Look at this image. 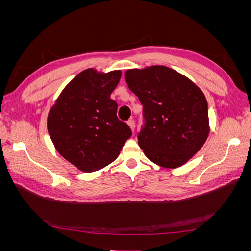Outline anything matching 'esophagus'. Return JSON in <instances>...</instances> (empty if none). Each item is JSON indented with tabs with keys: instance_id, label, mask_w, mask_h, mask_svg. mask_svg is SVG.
Returning <instances> with one entry per match:
<instances>
[{
	"instance_id": "esophagus-1",
	"label": "esophagus",
	"mask_w": 251,
	"mask_h": 251,
	"mask_svg": "<svg viewBox=\"0 0 251 251\" xmlns=\"http://www.w3.org/2000/svg\"><path fill=\"white\" fill-rule=\"evenodd\" d=\"M127 125H128V126L131 127V130L134 132L135 131V121H134V119H130L127 121Z\"/></svg>"
}]
</instances>
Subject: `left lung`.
Segmentation results:
<instances>
[{"label": "left lung", "mask_w": 251, "mask_h": 251, "mask_svg": "<svg viewBox=\"0 0 251 251\" xmlns=\"http://www.w3.org/2000/svg\"><path fill=\"white\" fill-rule=\"evenodd\" d=\"M125 78L143 107L137 138L144 155L164 168L184 164L201 149L209 132L202 91L165 66L127 70Z\"/></svg>", "instance_id": "8db88e82"}]
</instances>
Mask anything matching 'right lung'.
<instances>
[{"instance_id":"right-lung-1","label":"right lung","mask_w":251,"mask_h":251,"mask_svg":"<svg viewBox=\"0 0 251 251\" xmlns=\"http://www.w3.org/2000/svg\"><path fill=\"white\" fill-rule=\"evenodd\" d=\"M119 70L97 73L87 69L64 89L48 115V132L58 153L83 172L113 162L132 131L118 119L117 102L110 98Z\"/></svg>"}]
</instances>
